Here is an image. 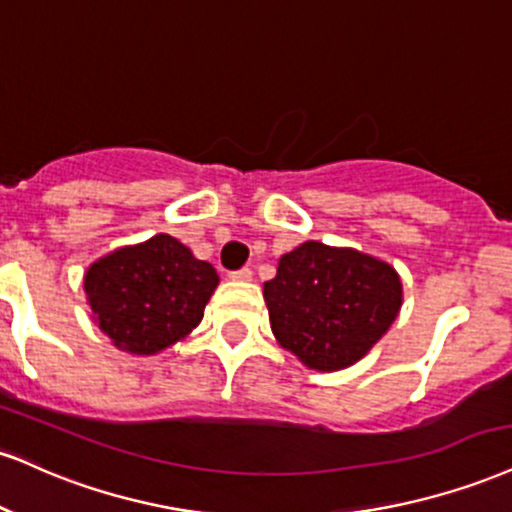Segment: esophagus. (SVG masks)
<instances>
[{
  "label": "esophagus",
  "instance_id": "obj_1",
  "mask_svg": "<svg viewBox=\"0 0 512 512\" xmlns=\"http://www.w3.org/2000/svg\"><path fill=\"white\" fill-rule=\"evenodd\" d=\"M229 276H231V281H238V283H248V281H252V272H250L248 267L238 269V272H231Z\"/></svg>",
  "mask_w": 512,
  "mask_h": 512
}]
</instances>
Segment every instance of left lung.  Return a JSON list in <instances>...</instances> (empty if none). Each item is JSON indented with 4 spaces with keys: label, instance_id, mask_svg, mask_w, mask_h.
Masks as SVG:
<instances>
[{
    "label": "left lung",
    "instance_id": "left-lung-1",
    "mask_svg": "<svg viewBox=\"0 0 512 512\" xmlns=\"http://www.w3.org/2000/svg\"><path fill=\"white\" fill-rule=\"evenodd\" d=\"M272 334L305 367L338 372L381 341L403 305L396 269L355 248L305 240L264 283Z\"/></svg>",
    "mask_w": 512,
    "mask_h": 512
}]
</instances>
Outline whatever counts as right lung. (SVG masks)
Here are the masks:
<instances>
[{
    "label": "right lung",
    "mask_w": 512,
    "mask_h": 512,
    "mask_svg": "<svg viewBox=\"0 0 512 512\" xmlns=\"http://www.w3.org/2000/svg\"><path fill=\"white\" fill-rule=\"evenodd\" d=\"M217 286V269L169 233L112 250L83 279L92 322L131 355H157L183 341Z\"/></svg>",
    "instance_id": "add662e5"
}]
</instances>
